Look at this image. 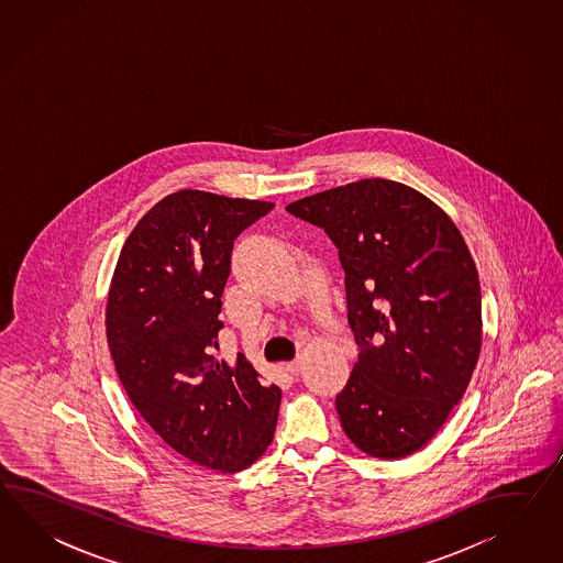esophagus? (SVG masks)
I'll return each instance as SVG.
<instances>
[{
  "label": "esophagus",
  "instance_id": "1",
  "mask_svg": "<svg viewBox=\"0 0 563 563\" xmlns=\"http://www.w3.org/2000/svg\"><path fill=\"white\" fill-rule=\"evenodd\" d=\"M285 368H287V372H290V374H299V372L302 371V362L301 360H292V362L285 364Z\"/></svg>",
  "mask_w": 563,
  "mask_h": 563
}]
</instances>
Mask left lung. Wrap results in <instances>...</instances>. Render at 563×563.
I'll use <instances>...</instances> for the list:
<instances>
[{
	"instance_id": "obj_1",
	"label": "left lung",
	"mask_w": 563,
	"mask_h": 563,
	"mask_svg": "<svg viewBox=\"0 0 563 563\" xmlns=\"http://www.w3.org/2000/svg\"><path fill=\"white\" fill-rule=\"evenodd\" d=\"M287 211L325 230L345 273L360 347L335 397L345 435L378 460L419 452L464 397L481 356V280L462 233L397 180H356Z\"/></svg>"
}]
</instances>
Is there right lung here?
Returning a JSON list of instances; mask_svg holds the SVG:
<instances>
[{"label":"right lung","instance_id":"add662e5","mask_svg":"<svg viewBox=\"0 0 563 563\" xmlns=\"http://www.w3.org/2000/svg\"><path fill=\"white\" fill-rule=\"evenodd\" d=\"M275 203L180 189L128 235L106 331L125 395L197 466L235 474L275 438L280 388L238 354L216 356L233 240Z\"/></svg>","mask_w":563,"mask_h":563}]
</instances>
